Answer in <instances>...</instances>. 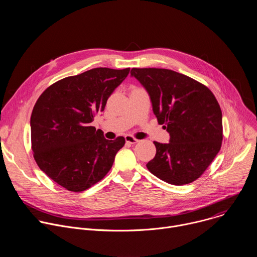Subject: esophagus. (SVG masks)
Listing matches in <instances>:
<instances>
[{
  "instance_id": "obj_1",
  "label": "esophagus",
  "mask_w": 257,
  "mask_h": 257,
  "mask_svg": "<svg viewBox=\"0 0 257 257\" xmlns=\"http://www.w3.org/2000/svg\"><path fill=\"white\" fill-rule=\"evenodd\" d=\"M125 140H126L127 143H130V144H134V143H137V142L139 141L138 139L134 138V137L131 136V135H126V136H125Z\"/></svg>"
}]
</instances>
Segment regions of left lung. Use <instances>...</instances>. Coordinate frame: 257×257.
<instances>
[{
  "label": "left lung",
  "mask_w": 257,
  "mask_h": 257,
  "mask_svg": "<svg viewBox=\"0 0 257 257\" xmlns=\"http://www.w3.org/2000/svg\"><path fill=\"white\" fill-rule=\"evenodd\" d=\"M148 91L158 122L170 134L169 143L155 141L156 157L146 167L172 185L199 178L221 150L222 111L213 93L198 81L169 69L133 68Z\"/></svg>",
  "instance_id": "left-lung-1"
}]
</instances>
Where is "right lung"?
Segmentation results:
<instances>
[{"label": "right lung", "instance_id": "add662e5", "mask_svg": "<svg viewBox=\"0 0 257 257\" xmlns=\"http://www.w3.org/2000/svg\"><path fill=\"white\" fill-rule=\"evenodd\" d=\"M129 68H94L48 87L30 118L31 148L40 169L69 191L80 192L111 170L123 136L107 140L91 126L106 100L125 80Z\"/></svg>", "mask_w": 257, "mask_h": 257}]
</instances>
